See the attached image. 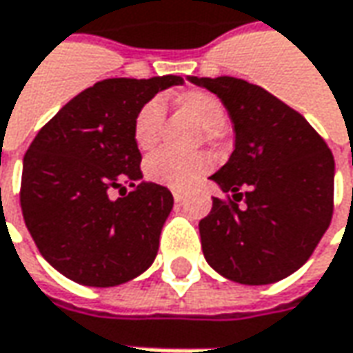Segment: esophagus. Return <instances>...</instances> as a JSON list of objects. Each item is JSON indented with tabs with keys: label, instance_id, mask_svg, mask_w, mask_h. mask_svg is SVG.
Instances as JSON below:
<instances>
[{
	"label": "esophagus",
	"instance_id": "34e87169",
	"mask_svg": "<svg viewBox=\"0 0 353 353\" xmlns=\"http://www.w3.org/2000/svg\"><path fill=\"white\" fill-rule=\"evenodd\" d=\"M183 199H185V195H183L181 191H174V201H176V203H181Z\"/></svg>",
	"mask_w": 353,
	"mask_h": 353
}]
</instances>
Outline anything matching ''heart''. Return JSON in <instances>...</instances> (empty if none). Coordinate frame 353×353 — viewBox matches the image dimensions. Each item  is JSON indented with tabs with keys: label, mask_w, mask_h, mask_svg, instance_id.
Returning <instances> with one entry per match:
<instances>
[{
	"label": "heart",
	"mask_w": 353,
	"mask_h": 353,
	"mask_svg": "<svg viewBox=\"0 0 353 353\" xmlns=\"http://www.w3.org/2000/svg\"><path fill=\"white\" fill-rule=\"evenodd\" d=\"M177 103L195 117L201 127L207 128V137L213 139L216 130L225 125V107L223 101L211 92L205 90H188L177 95ZM164 119L162 99L152 97L140 107L132 121V140L137 148L146 152L152 150L160 140V127ZM211 158L205 154H176L172 150L154 152L144 172L148 179L172 189H189L211 170Z\"/></svg>",
	"instance_id": "b5f03b06"
}]
</instances>
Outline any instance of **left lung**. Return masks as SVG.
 Returning a JSON list of instances; mask_svg holds the SVG:
<instances>
[{
	"mask_svg": "<svg viewBox=\"0 0 353 353\" xmlns=\"http://www.w3.org/2000/svg\"><path fill=\"white\" fill-rule=\"evenodd\" d=\"M189 79L219 95L236 139L211 176L226 197H214L201 219L205 260L238 283H275L309 260L330 226L334 156L305 117L260 85L228 76Z\"/></svg>",
	"mask_w": 353,
	"mask_h": 353,
	"instance_id": "left-lung-1",
	"label": "left lung"
}]
</instances>
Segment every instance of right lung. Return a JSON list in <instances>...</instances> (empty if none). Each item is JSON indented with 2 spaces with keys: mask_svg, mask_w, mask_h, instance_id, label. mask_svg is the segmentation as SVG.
<instances>
[{
  "mask_svg": "<svg viewBox=\"0 0 353 353\" xmlns=\"http://www.w3.org/2000/svg\"><path fill=\"white\" fill-rule=\"evenodd\" d=\"M179 76L97 81L68 101L23 158L21 211L39 252L68 279L115 287L152 265L174 207L170 189L142 179L132 121ZM123 183L131 185L128 194ZM119 189L121 197L108 193Z\"/></svg>",
  "mask_w": 353,
  "mask_h": 353,
  "instance_id": "obj_1",
  "label": "right lung"
}]
</instances>
